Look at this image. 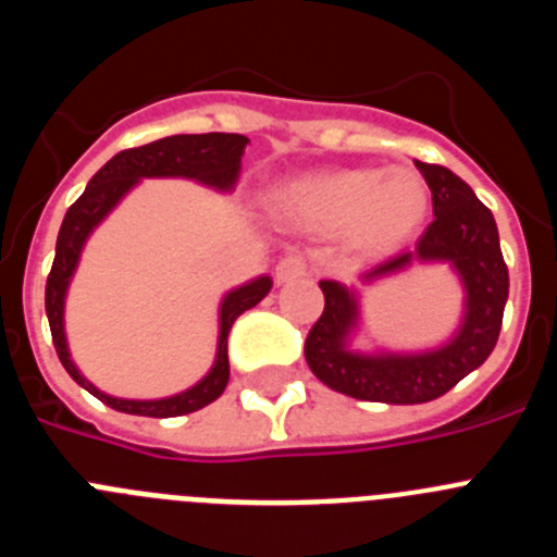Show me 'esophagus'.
Listing matches in <instances>:
<instances>
[{
	"label": "esophagus",
	"instance_id": "esophagus-1",
	"mask_svg": "<svg viewBox=\"0 0 557 557\" xmlns=\"http://www.w3.org/2000/svg\"><path fill=\"white\" fill-rule=\"evenodd\" d=\"M307 275V262H304V256H284L282 262L275 264V282L278 284H289L298 282Z\"/></svg>",
	"mask_w": 557,
	"mask_h": 557
}]
</instances>
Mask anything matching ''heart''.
I'll list each match as a JSON object with an SVG mask.
<instances>
[{"label":"heart","instance_id":"1","mask_svg":"<svg viewBox=\"0 0 557 557\" xmlns=\"http://www.w3.org/2000/svg\"><path fill=\"white\" fill-rule=\"evenodd\" d=\"M270 211L309 231H343L359 250L407 243L430 211V186L412 166L314 172L273 191Z\"/></svg>","mask_w":557,"mask_h":557}]
</instances>
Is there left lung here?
Here are the masks:
<instances>
[{
    "mask_svg": "<svg viewBox=\"0 0 557 557\" xmlns=\"http://www.w3.org/2000/svg\"><path fill=\"white\" fill-rule=\"evenodd\" d=\"M416 166L432 191L435 220L416 248L362 270L357 282L376 284L416 264H446L462 287V314L441 346L418 351H359L354 348V339L362 332V298L357 284L323 278L326 307L309 332L304 354L323 385L359 401H432L476 371L499 339L502 312L508 301V268L502 259L494 214L451 170L424 161H416Z\"/></svg>",
    "mask_w": 557,
    "mask_h": 557,
    "instance_id": "left-lung-1",
    "label": "left lung"
}]
</instances>
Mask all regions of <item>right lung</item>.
<instances>
[{
    "mask_svg": "<svg viewBox=\"0 0 557 557\" xmlns=\"http://www.w3.org/2000/svg\"><path fill=\"white\" fill-rule=\"evenodd\" d=\"M248 136L239 133H181V136H166V139L150 141V145L133 147V150L116 152L95 178L88 181L86 191L75 203L69 206L63 218L61 231H58L55 262L47 278V318L52 329V343H55L58 359L63 362L66 373L75 379L77 385L86 387L91 396H97L102 405L111 410L127 412V416H147V418H175L189 416L200 407L211 405L214 398L223 396L228 385V332L234 321L250 307L262 301L273 287V278L268 273L256 275L250 282L228 289L223 295L218 309V354L214 366L209 368L203 379L175 396L164 398H120L108 396L97 385H91L75 366L66 339V293L69 284L75 278L77 264H81L83 248L88 236L95 234L97 225L122 203L133 186H139L145 178H186L200 186H209L214 191H234L239 172H243V156L248 147Z\"/></svg>",
    "mask_w": 557,
    "mask_h": 557,
    "instance_id": "add662e5",
    "label": "right lung"
}]
</instances>
